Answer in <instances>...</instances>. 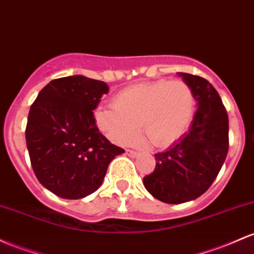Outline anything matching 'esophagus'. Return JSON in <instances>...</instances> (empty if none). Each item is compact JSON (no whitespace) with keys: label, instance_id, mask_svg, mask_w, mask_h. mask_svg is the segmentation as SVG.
<instances>
[{"label":"esophagus","instance_id":"esophagus-1","mask_svg":"<svg viewBox=\"0 0 254 254\" xmlns=\"http://www.w3.org/2000/svg\"><path fill=\"white\" fill-rule=\"evenodd\" d=\"M125 153H127L129 157H132V158H135L136 155H137V153H136L135 150H132V149H125Z\"/></svg>","mask_w":254,"mask_h":254}]
</instances>
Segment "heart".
<instances>
[{"mask_svg":"<svg viewBox=\"0 0 254 254\" xmlns=\"http://www.w3.org/2000/svg\"><path fill=\"white\" fill-rule=\"evenodd\" d=\"M195 97L183 80L159 79L125 88L112 99V107H99L95 122L106 136L119 144L129 143L138 132L158 148L169 146L186 131L193 118Z\"/></svg>","mask_w":254,"mask_h":254,"instance_id":"obj_1","label":"heart"}]
</instances>
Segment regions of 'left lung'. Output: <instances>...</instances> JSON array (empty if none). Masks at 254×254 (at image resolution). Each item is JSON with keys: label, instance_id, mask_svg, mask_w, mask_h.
<instances>
[{"label": "left lung", "instance_id": "left-lung-1", "mask_svg": "<svg viewBox=\"0 0 254 254\" xmlns=\"http://www.w3.org/2000/svg\"><path fill=\"white\" fill-rule=\"evenodd\" d=\"M191 88L197 110L189 131L155 155V169L143 185L155 199L182 204L202 195L216 180L229 148V119L221 97L208 80L182 73Z\"/></svg>", "mask_w": 254, "mask_h": 254}]
</instances>
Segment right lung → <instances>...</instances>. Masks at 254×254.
<instances>
[{
    "label": "right lung",
    "instance_id": "right-lung-1",
    "mask_svg": "<svg viewBox=\"0 0 254 254\" xmlns=\"http://www.w3.org/2000/svg\"><path fill=\"white\" fill-rule=\"evenodd\" d=\"M108 85L84 76L53 79L27 117L26 146L36 177L64 199L94 193L116 155L125 150L99 131L94 110Z\"/></svg>",
    "mask_w": 254,
    "mask_h": 254
}]
</instances>
